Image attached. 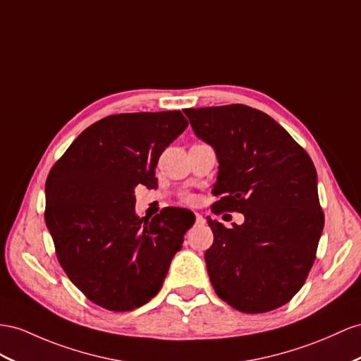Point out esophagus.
Wrapping results in <instances>:
<instances>
[{"label": "esophagus", "instance_id": "esophagus-1", "mask_svg": "<svg viewBox=\"0 0 361 361\" xmlns=\"http://www.w3.org/2000/svg\"><path fill=\"white\" fill-rule=\"evenodd\" d=\"M195 221H197V224H204L206 223L204 218H202V215H200V214H195Z\"/></svg>", "mask_w": 361, "mask_h": 361}]
</instances>
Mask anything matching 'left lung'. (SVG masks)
Segmentation results:
<instances>
[{"mask_svg":"<svg viewBox=\"0 0 361 361\" xmlns=\"http://www.w3.org/2000/svg\"><path fill=\"white\" fill-rule=\"evenodd\" d=\"M193 133L214 147L218 177L212 212H239L227 228L207 218L214 244L204 255L215 293L241 312L288 303L316 259L325 216L317 172L307 151L269 114L247 105L188 108Z\"/></svg>","mask_w":361,"mask_h":361,"instance_id":"1","label":"left lung"}]
</instances>
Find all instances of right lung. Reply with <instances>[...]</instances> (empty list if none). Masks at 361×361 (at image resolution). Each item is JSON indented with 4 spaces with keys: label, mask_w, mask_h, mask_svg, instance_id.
I'll return each instance as SVG.
<instances>
[{
    "label": "right lung",
    "mask_w": 361,
    "mask_h": 361,
    "mask_svg": "<svg viewBox=\"0 0 361 361\" xmlns=\"http://www.w3.org/2000/svg\"><path fill=\"white\" fill-rule=\"evenodd\" d=\"M188 128L180 111L108 116L88 126L45 181V224L70 281L99 307L131 311L160 291L195 223L188 209L135 214L134 189L157 188L161 152Z\"/></svg>",
    "instance_id": "add662e5"
}]
</instances>
